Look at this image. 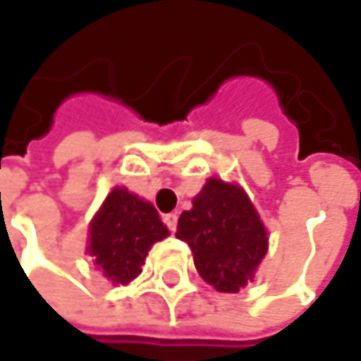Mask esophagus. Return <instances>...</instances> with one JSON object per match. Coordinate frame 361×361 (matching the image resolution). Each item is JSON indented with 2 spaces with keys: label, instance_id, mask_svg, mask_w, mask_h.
Instances as JSON below:
<instances>
[{
  "label": "esophagus",
  "instance_id": "obj_1",
  "mask_svg": "<svg viewBox=\"0 0 361 361\" xmlns=\"http://www.w3.org/2000/svg\"><path fill=\"white\" fill-rule=\"evenodd\" d=\"M176 223H178V215H176V213H169V215H164V225L173 231V233L176 231Z\"/></svg>",
  "mask_w": 361,
  "mask_h": 361
}]
</instances>
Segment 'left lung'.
I'll list each match as a JSON object with an SVG mask.
<instances>
[{
    "mask_svg": "<svg viewBox=\"0 0 361 361\" xmlns=\"http://www.w3.org/2000/svg\"><path fill=\"white\" fill-rule=\"evenodd\" d=\"M176 237L192 251L202 279L221 293H237L253 281L267 253V231L239 185L209 178L178 219Z\"/></svg>",
    "mask_w": 361,
    "mask_h": 361,
    "instance_id": "obj_1",
    "label": "left lung"
}]
</instances>
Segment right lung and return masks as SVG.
<instances>
[{"label":"right lung","instance_id":"add662e5","mask_svg":"<svg viewBox=\"0 0 361 361\" xmlns=\"http://www.w3.org/2000/svg\"><path fill=\"white\" fill-rule=\"evenodd\" d=\"M169 237L157 209L145 199L116 187L94 215L88 253L94 265L114 285H126L142 273L150 247Z\"/></svg>","mask_w":361,"mask_h":361}]
</instances>
